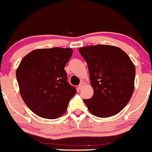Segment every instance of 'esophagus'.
<instances>
[{
	"label": "esophagus",
	"mask_w": 152,
	"mask_h": 152,
	"mask_svg": "<svg viewBox=\"0 0 152 152\" xmlns=\"http://www.w3.org/2000/svg\"><path fill=\"white\" fill-rule=\"evenodd\" d=\"M84 86H85V83H83V82L80 83V85L78 86V88H79L80 90H81L83 88Z\"/></svg>",
	"instance_id": "1"
}]
</instances>
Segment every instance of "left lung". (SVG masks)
<instances>
[{
	"label": "left lung",
	"mask_w": 152,
	"mask_h": 152,
	"mask_svg": "<svg viewBox=\"0 0 152 152\" xmlns=\"http://www.w3.org/2000/svg\"><path fill=\"white\" fill-rule=\"evenodd\" d=\"M87 63L94 94L83 100L88 111L98 118L119 113L127 105L134 89L135 66L120 48L111 45L79 48Z\"/></svg>",
	"instance_id": "obj_1"
}]
</instances>
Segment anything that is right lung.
I'll use <instances>...</instances> for the list:
<instances>
[{
  "label": "right lung",
  "instance_id": "add662e5",
  "mask_svg": "<svg viewBox=\"0 0 152 152\" xmlns=\"http://www.w3.org/2000/svg\"><path fill=\"white\" fill-rule=\"evenodd\" d=\"M72 52L71 48L34 49L20 61L16 70L20 94L37 116L60 118L77 93L64 69Z\"/></svg>",
  "mask_w": 152,
  "mask_h": 152
}]
</instances>
